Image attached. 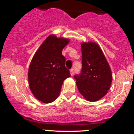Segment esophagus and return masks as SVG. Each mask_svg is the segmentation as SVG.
Instances as JSON below:
<instances>
[{
    "mask_svg": "<svg viewBox=\"0 0 134 134\" xmlns=\"http://www.w3.org/2000/svg\"><path fill=\"white\" fill-rule=\"evenodd\" d=\"M70 73H71V76H73L74 75V74H75V72H74V69H71V71H70Z\"/></svg>",
    "mask_w": 134,
    "mask_h": 134,
    "instance_id": "1",
    "label": "esophagus"
}]
</instances>
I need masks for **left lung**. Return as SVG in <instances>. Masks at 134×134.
Listing matches in <instances>:
<instances>
[{
    "label": "left lung",
    "instance_id": "8db88e82",
    "mask_svg": "<svg viewBox=\"0 0 134 134\" xmlns=\"http://www.w3.org/2000/svg\"><path fill=\"white\" fill-rule=\"evenodd\" d=\"M82 48V69L74 76L82 95L91 102L106 95L112 80L111 71L100 48L94 43H83Z\"/></svg>",
    "mask_w": 134,
    "mask_h": 134
}]
</instances>
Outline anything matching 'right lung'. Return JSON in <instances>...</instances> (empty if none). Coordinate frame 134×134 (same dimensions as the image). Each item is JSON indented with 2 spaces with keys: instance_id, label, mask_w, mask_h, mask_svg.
Returning a JSON list of instances; mask_svg holds the SVG:
<instances>
[{
  "instance_id": "obj_1",
  "label": "right lung",
  "mask_w": 134,
  "mask_h": 134,
  "mask_svg": "<svg viewBox=\"0 0 134 134\" xmlns=\"http://www.w3.org/2000/svg\"><path fill=\"white\" fill-rule=\"evenodd\" d=\"M69 40L49 36L31 61L28 70L30 88L36 98L50 103L57 98L65 80L71 76L62 50Z\"/></svg>"
}]
</instances>
